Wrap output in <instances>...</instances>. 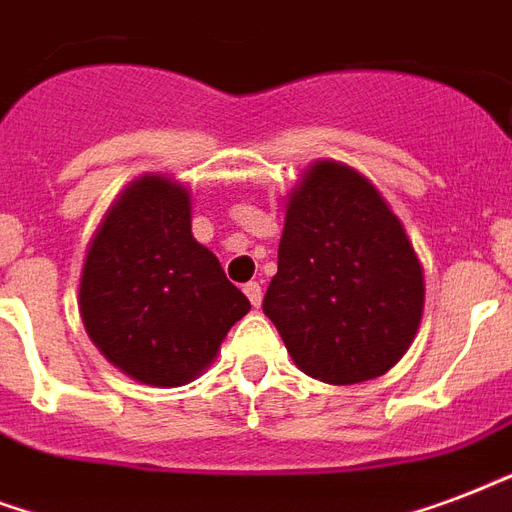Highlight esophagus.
I'll list each match as a JSON object with an SVG mask.
<instances>
[{
	"label": "esophagus",
	"mask_w": 512,
	"mask_h": 512,
	"mask_svg": "<svg viewBox=\"0 0 512 512\" xmlns=\"http://www.w3.org/2000/svg\"><path fill=\"white\" fill-rule=\"evenodd\" d=\"M244 295H247L249 303L257 308V306H260V300H263V287H260L257 282H247V284H244Z\"/></svg>",
	"instance_id": "1"
}]
</instances>
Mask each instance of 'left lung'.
I'll list each match as a JSON object with an SVG mask.
<instances>
[{"label":"left lung","instance_id":"8db88e82","mask_svg":"<svg viewBox=\"0 0 512 512\" xmlns=\"http://www.w3.org/2000/svg\"><path fill=\"white\" fill-rule=\"evenodd\" d=\"M421 263L376 187L319 161L287 204L279 271L263 298L292 360L325 384L384 376L419 330Z\"/></svg>","mask_w":512,"mask_h":512}]
</instances>
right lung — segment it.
Returning <instances> with one entry per match:
<instances>
[{"mask_svg": "<svg viewBox=\"0 0 512 512\" xmlns=\"http://www.w3.org/2000/svg\"><path fill=\"white\" fill-rule=\"evenodd\" d=\"M247 311V295L193 239L185 187L136 179L101 220L80 279V314L101 354L142 384L179 386Z\"/></svg>", "mask_w": 512, "mask_h": 512, "instance_id": "obj_1", "label": "right lung"}]
</instances>
